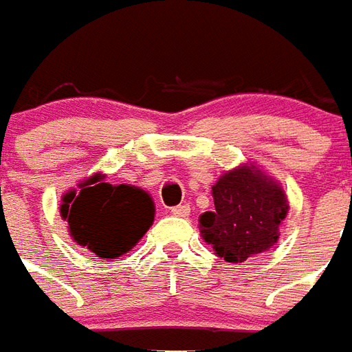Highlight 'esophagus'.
<instances>
[{
	"label": "esophagus",
	"instance_id": "1",
	"mask_svg": "<svg viewBox=\"0 0 352 352\" xmlns=\"http://www.w3.org/2000/svg\"><path fill=\"white\" fill-rule=\"evenodd\" d=\"M171 214H175V217H188L190 214V206L188 204H181V206H175L169 209Z\"/></svg>",
	"mask_w": 352,
	"mask_h": 352
}]
</instances>
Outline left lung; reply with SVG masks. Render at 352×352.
<instances>
[{
  "instance_id": "left-lung-1",
  "label": "left lung",
  "mask_w": 352,
  "mask_h": 352,
  "mask_svg": "<svg viewBox=\"0 0 352 352\" xmlns=\"http://www.w3.org/2000/svg\"><path fill=\"white\" fill-rule=\"evenodd\" d=\"M214 211L199 217L201 236L226 262L267 251L279 239L287 198L277 183L252 168H239L213 186Z\"/></svg>"
}]
</instances>
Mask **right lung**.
Here are the masks:
<instances>
[{
  "label": "right lung",
  "mask_w": 352,
  "mask_h": 352,
  "mask_svg": "<svg viewBox=\"0 0 352 352\" xmlns=\"http://www.w3.org/2000/svg\"><path fill=\"white\" fill-rule=\"evenodd\" d=\"M60 213L69 224L73 239L101 258H116L128 252L151 228L154 204L135 186L103 183L94 175L80 184V192L64 196Z\"/></svg>",
  "instance_id": "right-lung-1"
}]
</instances>
